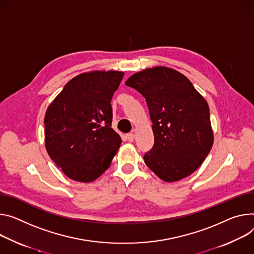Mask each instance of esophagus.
I'll use <instances>...</instances> for the list:
<instances>
[{
	"instance_id": "34e87169",
	"label": "esophagus",
	"mask_w": 254,
	"mask_h": 254,
	"mask_svg": "<svg viewBox=\"0 0 254 254\" xmlns=\"http://www.w3.org/2000/svg\"><path fill=\"white\" fill-rule=\"evenodd\" d=\"M127 141H128L129 143L133 142V139H134V134H133V133H127Z\"/></svg>"
}]
</instances>
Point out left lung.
<instances>
[{"label":"left lung","mask_w":254,"mask_h":254,"mask_svg":"<svg viewBox=\"0 0 254 254\" xmlns=\"http://www.w3.org/2000/svg\"><path fill=\"white\" fill-rule=\"evenodd\" d=\"M126 85L146 98L153 123L155 143L144 156L146 165L166 182L193 173L214 144L205 99L186 76L167 66L137 72Z\"/></svg>","instance_id":"8db88e82"}]
</instances>
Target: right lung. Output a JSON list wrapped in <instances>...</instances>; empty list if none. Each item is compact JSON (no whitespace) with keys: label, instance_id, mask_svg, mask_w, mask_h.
<instances>
[{"label":"right lung","instance_id":"right-lung-1","mask_svg":"<svg viewBox=\"0 0 254 254\" xmlns=\"http://www.w3.org/2000/svg\"><path fill=\"white\" fill-rule=\"evenodd\" d=\"M125 73L92 71L68 81L45 112V149L73 180L91 182L111 164L121 135L111 128V98Z\"/></svg>","mask_w":254,"mask_h":254}]
</instances>
